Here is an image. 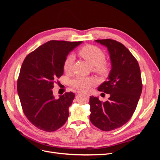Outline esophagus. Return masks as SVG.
I'll return each mask as SVG.
<instances>
[{
	"label": "esophagus",
	"mask_w": 160,
	"mask_h": 160,
	"mask_svg": "<svg viewBox=\"0 0 160 160\" xmlns=\"http://www.w3.org/2000/svg\"><path fill=\"white\" fill-rule=\"evenodd\" d=\"M77 93H81V91H77Z\"/></svg>",
	"instance_id": "esophagus-1"
}]
</instances>
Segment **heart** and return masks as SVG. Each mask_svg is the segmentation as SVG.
Masks as SVG:
<instances>
[{"label":"heart","instance_id":"obj_1","mask_svg":"<svg viewBox=\"0 0 160 160\" xmlns=\"http://www.w3.org/2000/svg\"><path fill=\"white\" fill-rule=\"evenodd\" d=\"M79 55L83 57L93 67L95 71L101 74H105L108 70V65L103 61L105 54L99 48L93 45H85L78 51ZM75 57L72 55H69L63 62V69L66 72L72 70ZM73 88L82 91H88L96 83V79L93 77H85L78 75L71 81Z\"/></svg>","mask_w":160,"mask_h":160}]
</instances>
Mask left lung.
Here are the masks:
<instances>
[{
  "mask_svg": "<svg viewBox=\"0 0 160 160\" xmlns=\"http://www.w3.org/2000/svg\"><path fill=\"white\" fill-rule=\"evenodd\" d=\"M95 41L109 53L111 69L98 90L110 97L105 102L90 97L89 118L95 127L109 132L122 127L133 115L142 91L141 71L136 59L121 42L108 38Z\"/></svg>",
  "mask_w": 160,
  "mask_h": 160,
  "instance_id": "1",
  "label": "left lung"
}]
</instances>
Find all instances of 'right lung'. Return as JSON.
Masks as SVG:
<instances>
[{"label": "right lung", "mask_w": 160, "mask_h": 160, "mask_svg": "<svg viewBox=\"0 0 160 160\" xmlns=\"http://www.w3.org/2000/svg\"><path fill=\"white\" fill-rule=\"evenodd\" d=\"M81 42L49 41L24 60L17 80V91L24 113L38 129L54 132L68 119L74 93L67 92L55 99L52 89L56 79L63 74L67 56Z\"/></svg>", "instance_id": "add662e5"}]
</instances>
